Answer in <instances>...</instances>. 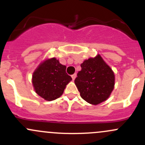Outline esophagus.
Listing matches in <instances>:
<instances>
[{"label":"esophagus","instance_id":"34e87169","mask_svg":"<svg viewBox=\"0 0 145 145\" xmlns=\"http://www.w3.org/2000/svg\"><path fill=\"white\" fill-rule=\"evenodd\" d=\"M76 77V74H73V75H71V78H72L73 80L75 79Z\"/></svg>","mask_w":145,"mask_h":145}]
</instances>
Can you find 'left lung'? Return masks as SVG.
Segmentation results:
<instances>
[{"mask_svg": "<svg viewBox=\"0 0 145 145\" xmlns=\"http://www.w3.org/2000/svg\"><path fill=\"white\" fill-rule=\"evenodd\" d=\"M75 84L80 95L92 105H98L109 97L114 86V74L100 55L81 64Z\"/></svg>", "mask_w": 145, "mask_h": 145, "instance_id": "8db88e82", "label": "left lung"}]
</instances>
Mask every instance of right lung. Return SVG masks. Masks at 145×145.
<instances>
[{
  "mask_svg": "<svg viewBox=\"0 0 145 145\" xmlns=\"http://www.w3.org/2000/svg\"><path fill=\"white\" fill-rule=\"evenodd\" d=\"M66 68L55 57L40 64L32 78L36 93L48 101L60 97L66 86L72 80L66 72Z\"/></svg>",
  "mask_w": 145,
  "mask_h": 145,
  "instance_id": "add662e5",
  "label": "right lung"
}]
</instances>
